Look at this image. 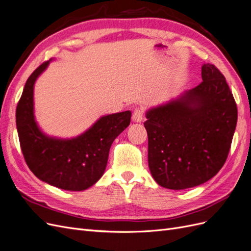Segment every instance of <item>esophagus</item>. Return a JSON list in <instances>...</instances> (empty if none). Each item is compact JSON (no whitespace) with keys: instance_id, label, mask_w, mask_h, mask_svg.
Here are the masks:
<instances>
[{"instance_id":"1","label":"esophagus","mask_w":251,"mask_h":251,"mask_svg":"<svg viewBox=\"0 0 251 251\" xmlns=\"http://www.w3.org/2000/svg\"><path fill=\"white\" fill-rule=\"evenodd\" d=\"M144 119V110L141 109V108H137L133 111L132 114V121L133 122H136V123H140L142 122Z\"/></svg>"}]
</instances>
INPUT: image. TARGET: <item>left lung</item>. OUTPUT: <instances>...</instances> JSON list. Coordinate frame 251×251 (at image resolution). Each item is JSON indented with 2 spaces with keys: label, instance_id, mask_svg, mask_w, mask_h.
<instances>
[{
  "label": "left lung",
  "instance_id": "8db88e82",
  "mask_svg": "<svg viewBox=\"0 0 251 251\" xmlns=\"http://www.w3.org/2000/svg\"><path fill=\"white\" fill-rule=\"evenodd\" d=\"M201 77L196 87L146 114L148 164L160 187L183 190L204 183L227 158L237 104L214 64H203Z\"/></svg>",
  "mask_w": 251,
  "mask_h": 251
}]
</instances>
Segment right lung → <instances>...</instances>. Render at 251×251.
I'll use <instances>...</instances> for the list:
<instances>
[{"label":"right lung","mask_w":251,"mask_h":251,"mask_svg":"<svg viewBox=\"0 0 251 251\" xmlns=\"http://www.w3.org/2000/svg\"><path fill=\"white\" fill-rule=\"evenodd\" d=\"M46 61L32 73L17 106V128L24 158L37 178L67 191H84L103 175L109 149L130 124L127 110L100 118L81 135L71 140L48 136L34 119L33 90L37 77L49 66Z\"/></svg>","instance_id":"right-lung-1"}]
</instances>
